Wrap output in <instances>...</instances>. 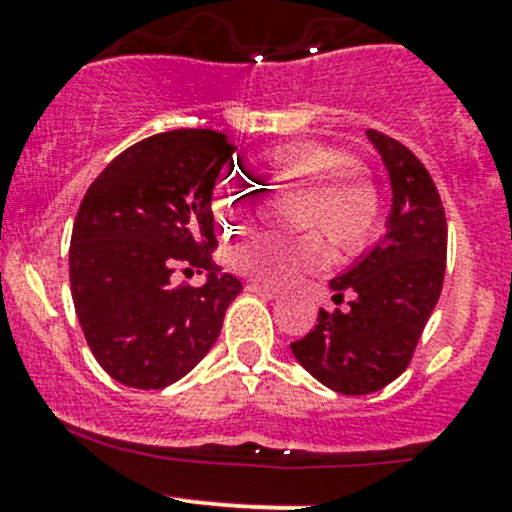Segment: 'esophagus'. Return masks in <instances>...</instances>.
<instances>
[{
	"label": "esophagus",
	"mask_w": 512,
	"mask_h": 512,
	"mask_svg": "<svg viewBox=\"0 0 512 512\" xmlns=\"http://www.w3.org/2000/svg\"><path fill=\"white\" fill-rule=\"evenodd\" d=\"M247 289H250L252 294H260V297H265V299H275L277 294V289H272V287H267V285H257V282H250V285H247Z\"/></svg>",
	"instance_id": "34e87169"
}]
</instances>
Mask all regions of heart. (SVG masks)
Masks as SVG:
<instances>
[{
  "instance_id": "obj_1",
  "label": "heart",
  "mask_w": 512,
  "mask_h": 512,
  "mask_svg": "<svg viewBox=\"0 0 512 512\" xmlns=\"http://www.w3.org/2000/svg\"><path fill=\"white\" fill-rule=\"evenodd\" d=\"M277 178L304 190L302 225H317L337 250L354 252L371 237L379 213L376 190L347 160L317 143H289L267 156ZM213 213L223 227H235L245 218V190L237 183H223L215 190ZM322 242L317 235L294 240L250 232L230 247V262L255 280L285 285L294 277L322 265Z\"/></svg>"
}]
</instances>
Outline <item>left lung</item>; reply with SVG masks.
I'll list each match as a JSON object with an SVG mask.
<instances>
[{"label": "left lung", "mask_w": 512, "mask_h": 512, "mask_svg": "<svg viewBox=\"0 0 512 512\" xmlns=\"http://www.w3.org/2000/svg\"><path fill=\"white\" fill-rule=\"evenodd\" d=\"M366 138L389 173L386 232L329 282L337 302L352 294L347 312L319 309L312 332L289 344L319 384L344 396L374 394L404 374L446 275V213L431 175L394 138Z\"/></svg>", "instance_id": "8db88e82"}]
</instances>
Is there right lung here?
Segmentation results:
<instances>
[{
    "mask_svg": "<svg viewBox=\"0 0 512 512\" xmlns=\"http://www.w3.org/2000/svg\"><path fill=\"white\" fill-rule=\"evenodd\" d=\"M232 153L223 133H158L113 158L81 200L71 297L86 344L118 384L165 389L183 379L242 292L208 255L218 245L213 190ZM180 261L206 272L203 288L172 287Z\"/></svg>",
    "mask_w": 512,
    "mask_h": 512,
    "instance_id": "1",
    "label": "right lung"
}]
</instances>
